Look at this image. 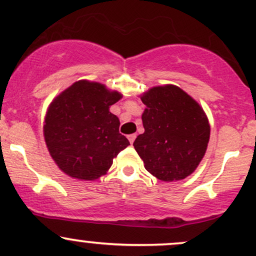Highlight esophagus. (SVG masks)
Here are the masks:
<instances>
[{
	"instance_id": "esophagus-1",
	"label": "esophagus",
	"mask_w": 256,
	"mask_h": 256,
	"mask_svg": "<svg viewBox=\"0 0 256 256\" xmlns=\"http://www.w3.org/2000/svg\"><path fill=\"white\" fill-rule=\"evenodd\" d=\"M128 140H130V143L132 144V143L134 142V140H136V134H128Z\"/></svg>"
}]
</instances>
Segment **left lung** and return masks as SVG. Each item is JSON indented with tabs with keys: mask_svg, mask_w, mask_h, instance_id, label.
<instances>
[{
	"mask_svg": "<svg viewBox=\"0 0 256 256\" xmlns=\"http://www.w3.org/2000/svg\"><path fill=\"white\" fill-rule=\"evenodd\" d=\"M144 132L134 146L146 170L162 182L186 178L198 168L210 142L204 110L176 85L150 88L140 95Z\"/></svg>",
	"mask_w": 256,
	"mask_h": 256,
	"instance_id": "8db88e82",
	"label": "left lung"
}]
</instances>
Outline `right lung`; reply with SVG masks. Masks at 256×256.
I'll return each mask as SVG.
<instances>
[{
  "instance_id": "1",
  "label": "right lung",
  "mask_w": 256,
  "mask_h": 256,
  "mask_svg": "<svg viewBox=\"0 0 256 256\" xmlns=\"http://www.w3.org/2000/svg\"><path fill=\"white\" fill-rule=\"evenodd\" d=\"M122 98L104 84L78 80L52 100L43 134L49 154L64 174L79 180L98 179L130 146L119 134V118L110 112Z\"/></svg>"
}]
</instances>
